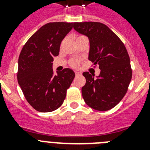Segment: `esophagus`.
I'll return each mask as SVG.
<instances>
[{
    "label": "esophagus",
    "instance_id": "esophagus-1",
    "mask_svg": "<svg viewBox=\"0 0 150 150\" xmlns=\"http://www.w3.org/2000/svg\"><path fill=\"white\" fill-rule=\"evenodd\" d=\"M75 74H76V76H79V75H81V73L78 72V71H75Z\"/></svg>",
    "mask_w": 150,
    "mask_h": 150
}]
</instances>
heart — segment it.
<instances>
[{
  "label": "heart",
  "instance_id": "obj_1",
  "mask_svg": "<svg viewBox=\"0 0 150 150\" xmlns=\"http://www.w3.org/2000/svg\"><path fill=\"white\" fill-rule=\"evenodd\" d=\"M79 60H77V59H74V60H72L71 62V65L73 66V67H76V66L79 64Z\"/></svg>",
  "mask_w": 150,
  "mask_h": 150
}]
</instances>
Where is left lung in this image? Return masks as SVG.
Segmentation results:
<instances>
[{
    "label": "left lung",
    "mask_w": 150,
    "mask_h": 150,
    "mask_svg": "<svg viewBox=\"0 0 150 150\" xmlns=\"http://www.w3.org/2000/svg\"><path fill=\"white\" fill-rule=\"evenodd\" d=\"M74 30L89 40L88 60L98 64L99 76L84 72L82 95L86 104L100 111L112 109L126 94L132 76L126 48L116 34L100 22H74Z\"/></svg>",
    "instance_id": "left-lung-1"
}]
</instances>
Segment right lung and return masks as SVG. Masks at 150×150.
<instances>
[{"instance_id": "add662e5", "label": "right lung", "mask_w": 150, "mask_h": 150, "mask_svg": "<svg viewBox=\"0 0 150 150\" xmlns=\"http://www.w3.org/2000/svg\"><path fill=\"white\" fill-rule=\"evenodd\" d=\"M73 23L50 22L40 28L23 46L18 62V83L26 100L41 112L57 110L65 99L75 74L64 68L54 74L52 62Z\"/></svg>"}]
</instances>
